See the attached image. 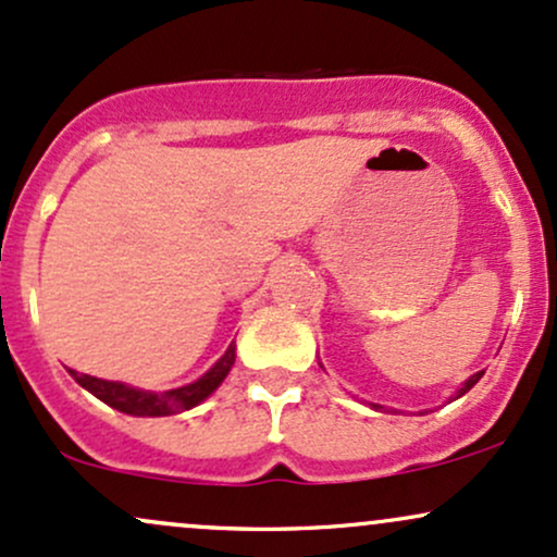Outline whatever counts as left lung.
<instances>
[{
	"mask_svg": "<svg viewBox=\"0 0 557 557\" xmlns=\"http://www.w3.org/2000/svg\"><path fill=\"white\" fill-rule=\"evenodd\" d=\"M482 374H484V372H476L474 376H469V380H466V382H463V387H461V389H458V398H461V395H463V393H469V389H471V387H474L479 380H482Z\"/></svg>",
	"mask_w": 557,
	"mask_h": 557,
	"instance_id": "left-lung-1",
	"label": "left lung"
}]
</instances>
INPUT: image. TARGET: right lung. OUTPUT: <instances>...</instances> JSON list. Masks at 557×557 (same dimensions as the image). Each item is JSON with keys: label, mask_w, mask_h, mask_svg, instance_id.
<instances>
[{"label": "right lung", "mask_w": 557, "mask_h": 557, "mask_svg": "<svg viewBox=\"0 0 557 557\" xmlns=\"http://www.w3.org/2000/svg\"><path fill=\"white\" fill-rule=\"evenodd\" d=\"M233 363H235V343H230L225 356H222V359L201 376V380L175 389H164V393H149V389L123 385V382L99 380V376L78 374L73 372V369H70V374H73V380L78 382L81 387H86L88 393L96 395L101 403H107V406L117 408V411L131 413V417H170V413L188 411V408H194L201 400H207L209 395L222 385V380H225L230 369H233Z\"/></svg>", "instance_id": "obj_1"}]
</instances>
